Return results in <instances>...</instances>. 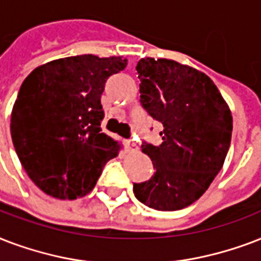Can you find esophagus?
<instances>
[{"label": "esophagus", "instance_id": "esophagus-1", "mask_svg": "<svg viewBox=\"0 0 261 261\" xmlns=\"http://www.w3.org/2000/svg\"><path fill=\"white\" fill-rule=\"evenodd\" d=\"M125 143H126V147H128L129 151H133V152L139 151V147H137V144L132 140V139H129V140H126Z\"/></svg>", "mask_w": 261, "mask_h": 261}]
</instances>
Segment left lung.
<instances>
[{"mask_svg": "<svg viewBox=\"0 0 261 261\" xmlns=\"http://www.w3.org/2000/svg\"><path fill=\"white\" fill-rule=\"evenodd\" d=\"M136 70L141 105L163 130L162 144L141 145L156 171L133 184V193L158 211L182 210L221 171L231 141V112L213 80L192 66L145 57Z\"/></svg>", "mask_w": 261, "mask_h": 261, "instance_id": "8db88e82", "label": "left lung"}]
</instances>
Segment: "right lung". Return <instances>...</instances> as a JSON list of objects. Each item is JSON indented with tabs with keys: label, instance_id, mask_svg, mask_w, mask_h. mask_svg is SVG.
I'll return each instance as SVG.
<instances>
[{
	"label": "right lung",
	"instance_id": "add662e5",
	"mask_svg": "<svg viewBox=\"0 0 261 261\" xmlns=\"http://www.w3.org/2000/svg\"><path fill=\"white\" fill-rule=\"evenodd\" d=\"M126 64L116 56H74L38 66L23 82L12 109V141L28 177L46 195L86 196L105 163L118 155L121 144L100 128V95Z\"/></svg>",
	"mask_w": 261,
	"mask_h": 261
}]
</instances>
